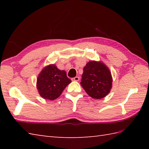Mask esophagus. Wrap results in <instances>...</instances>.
Masks as SVG:
<instances>
[{
	"instance_id": "1",
	"label": "esophagus",
	"mask_w": 149,
	"mask_h": 149,
	"mask_svg": "<svg viewBox=\"0 0 149 149\" xmlns=\"http://www.w3.org/2000/svg\"><path fill=\"white\" fill-rule=\"evenodd\" d=\"M72 80L74 81H79V77H75L74 78H72Z\"/></svg>"
}]
</instances>
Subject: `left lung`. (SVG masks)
Wrapping results in <instances>:
<instances>
[{"label":"left lung","instance_id":"left-lung-1","mask_svg":"<svg viewBox=\"0 0 149 149\" xmlns=\"http://www.w3.org/2000/svg\"><path fill=\"white\" fill-rule=\"evenodd\" d=\"M112 76L107 66L100 61H91L83 68L81 84L93 99H100L110 92Z\"/></svg>","mask_w":149,"mask_h":149}]
</instances>
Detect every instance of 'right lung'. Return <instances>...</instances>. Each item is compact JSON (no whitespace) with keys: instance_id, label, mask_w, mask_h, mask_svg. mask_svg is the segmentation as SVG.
Here are the masks:
<instances>
[{"instance_id":"1","label":"right lung","mask_w":149,"mask_h":149,"mask_svg":"<svg viewBox=\"0 0 149 149\" xmlns=\"http://www.w3.org/2000/svg\"><path fill=\"white\" fill-rule=\"evenodd\" d=\"M71 82L65 70H60L55 65H49L40 73L37 78L36 87L41 97L52 100L61 95Z\"/></svg>"}]
</instances>
